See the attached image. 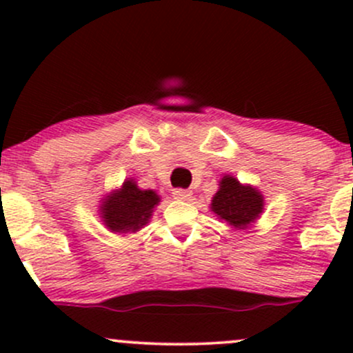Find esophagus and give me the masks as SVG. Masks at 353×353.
Segmentation results:
<instances>
[{
  "instance_id": "1",
  "label": "esophagus",
  "mask_w": 353,
  "mask_h": 353,
  "mask_svg": "<svg viewBox=\"0 0 353 353\" xmlns=\"http://www.w3.org/2000/svg\"><path fill=\"white\" fill-rule=\"evenodd\" d=\"M172 194H174V197H176V199H179V201H188L189 197L192 196V192H190L189 189H182V188L174 189Z\"/></svg>"
}]
</instances>
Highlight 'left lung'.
<instances>
[{
    "mask_svg": "<svg viewBox=\"0 0 353 353\" xmlns=\"http://www.w3.org/2000/svg\"><path fill=\"white\" fill-rule=\"evenodd\" d=\"M214 212L230 225L244 229L259 217L264 209V199L250 185H242L234 177L225 176L210 204Z\"/></svg>",
    "mask_w": 353,
    "mask_h": 353,
    "instance_id": "1",
    "label": "left lung"
}]
</instances>
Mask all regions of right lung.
I'll use <instances>...</instances> for the list:
<instances>
[{
    "mask_svg": "<svg viewBox=\"0 0 353 353\" xmlns=\"http://www.w3.org/2000/svg\"><path fill=\"white\" fill-rule=\"evenodd\" d=\"M157 202L159 196L154 190H141L132 181H125L104 201L101 217L111 232H136L148 224Z\"/></svg>",
    "mask_w": 353,
    "mask_h": 353,
    "instance_id": "add662e5",
    "label": "right lung"
}]
</instances>
